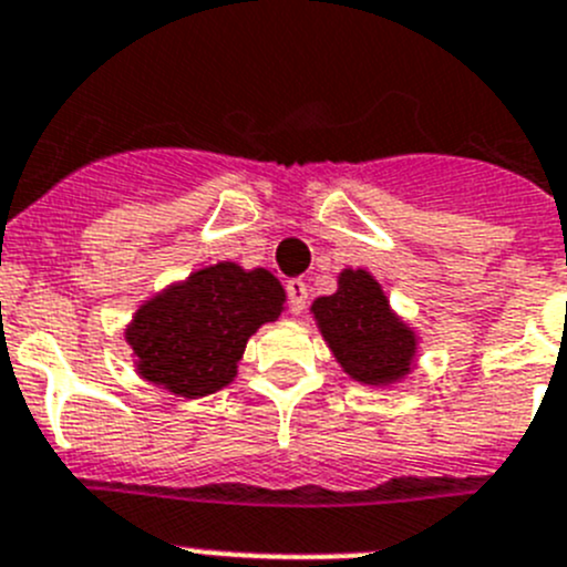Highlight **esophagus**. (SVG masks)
Here are the masks:
<instances>
[{
	"instance_id": "obj_1",
	"label": "esophagus",
	"mask_w": 567,
	"mask_h": 567,
	"mask_svg": "<svg viewBox=\"0 0 567 567\" xmlns=\"http://www.w3.org/2000/svg\"><path fill=\"white\" fill-rule=\"evenodd\" d=\"M287 295H289V311L292 315H303L306 306H309V287H306L300 278H292L287 284Z\"/></svg>"
}]
</instances>
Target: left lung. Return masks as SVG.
Segmentation results:
<instances>
[{
	"label": "left lung",
	"instance_id": "8db88e82",
	"mask_svg": "<svg viewBox=\"0 0 567 567\" xmlns=\"http://www.w3.org/2000/svg\"><path fill=\"white\" fill-rule=\"evenodd\" d=\"M311 315L339 368L359 384L390 386L412 373L417 333L392 311L368 269H342L337 292L317 298Z\"/></svg>",
	"mask_w": 567,
	"mask_h": 567
}]
</instances>
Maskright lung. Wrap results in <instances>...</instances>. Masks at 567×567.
<instances>
[{"label": "right lung", "instance_id": "add662e5", "mask_svg": "<svg viewBox=\"0 0 567 567\" xmlns=\"http://www.w3.org/2000/svg\"><path fill=\"white\" fill-rule=\"evenodd\" d=\"M284 303L269 269L219 261L144 300L125 342L144 381L188 401L206 398L236 379L247 339L278 320Z\"/></svg>", "mask_w": 567, "mask_h": 567}]
</instances>
